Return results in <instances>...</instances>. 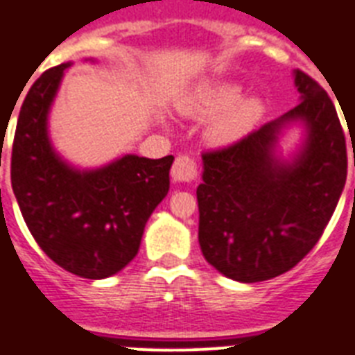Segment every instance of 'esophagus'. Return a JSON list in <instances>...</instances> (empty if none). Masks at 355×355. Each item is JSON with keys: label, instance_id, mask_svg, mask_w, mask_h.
<instances>
[{"label": "esophagus", "instance_id": "34e87169", "mask_svg": "<svg viewBox=\"0 0 355 355\" xmlns=\"http://www.w3.org/2000/svg\"><path fill=\"white\" fill-rule=\"evenodd\" d=\"M173 180L175 182H193L197 178V162L188 155L177 156L171 169Z\"/></svg>", "mask_w": 355, "mask_h": 355}]
</instances>
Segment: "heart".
Returning a JSON list of instances; mask_svg holds the SVG:
<instances>
[{"instance_id":"b5f03b06","label":"heart","mask_w":355,"mask_h":355,"mask_svg":"<svg viewBox=\"0 0 355 355\" xmlns=\"http://www.w3.org/2000/svg\"><path fill=\"white\" fill-rule=\"evenodd\" d=\"M184 114L193 118L217 116L210 128L211 141L234 144L247 136L263 116V103L258 97H241V86L223 83L197 92L180 105Z\"/></svg>"}]
</instances>
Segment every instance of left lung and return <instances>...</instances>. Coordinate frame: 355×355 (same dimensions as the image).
I'll list each match as a JSON object with an SVG mask.
<instances>
[{"mask_svg":"<svg viewBox=\"0 0 355 355\" xmlns=\"http://www.w3.org/2000/svg\"><path fill=\"white\" fill-rule=\"evenodd\" d=\"M302 101L236 144L202 153L197 188L199 243L206 261L237 282L270 280L317 245L347 182V139L322 86L295 69ZM300 121L303 149L275 155L281 130Z\"/></svg>","mask_w":355,"mask_h":355,"instance_id":"left-lung-1","label":"left lung"}]
</instances>
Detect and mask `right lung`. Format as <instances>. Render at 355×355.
<instances>
[{
  "label": "right lung",
  "mask_w": 355,
  "mask_h": 355,
  "mask_svg": "<svg viewBox=\"0 0 355 355\" xmlns=\"http://www.w3.org/2000/svg\"><path fill=\"white\" fill-rule=\"evenodd\" d=\"M71 62L35 80L19 110L10 182L38 247L68 272L101 280L138 254L145 223L169 191L171 155H125L97 169H77L53 149L47 116Z\"/></svg>",
  "instance_id": "add662e5"
}]
</instances>
